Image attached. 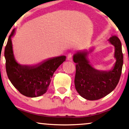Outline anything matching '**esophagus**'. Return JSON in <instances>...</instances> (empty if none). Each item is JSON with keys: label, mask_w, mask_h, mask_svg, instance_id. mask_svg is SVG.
Masks as SVG:
<instances>
[{"label": "esophagus", "mask_w": 129, "mask_h": 129, "mask_svg": "<svg viewBox=\"0 0 129 129\" xmlns=\"http://www.w3.org/2000/svg\"><path fill=\"white\" fill-rule=\"evenodd\" d=\"M67 60L69 61H72V54L71 53H69L68 54V57H67Z\"/></svg>", "instance_id": "esophagus-1"}]
</instances>
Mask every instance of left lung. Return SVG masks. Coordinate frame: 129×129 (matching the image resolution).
<instances>
[{"mask_svg": "<svg viewBox=\"0 0 129 129\" xmlns=\"http://www.w3.org/2000/svg\"><path fill=\"white\" fill-rule=\"evenodd\" d=\"M109 42L114 46V58L116 61L111 70L101 71L93 68L88 56L94 49L77 51L73 54L76 65L75 85L81 97L89 101H95L106 96L115 88L122 73L123 57L122 44L116 36H112Z\"/></svg>", "mask_w": 129, "mask_h": 129, "instance_id": "left-lung-1", "label": "left lung"}]
</instances>
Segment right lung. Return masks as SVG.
Listing matches in <instances>:
<instances>
[{"label": "right lung", "mask_w": 129, "mask_h": 129, "mask_svg": "<svg viewBox=\"0 0 129 129\" xmlns=\"http://www.w3.org/2000/svg\"><path fill=\"white\" fill-rule=\"evenodd\" d=\"M12 31L5 47L6 68L8 77L14 87L27 97L36 98L46 92L56 69L66 60V56L52 57L34 65L18 63L14 54Z\"/></svg>", "instance_id": "add662e5"}]
</instances>
